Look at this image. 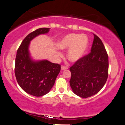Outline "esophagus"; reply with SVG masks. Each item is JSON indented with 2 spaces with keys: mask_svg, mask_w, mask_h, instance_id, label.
<instances>
[{
  "mask_svg": "<svg viewBox=\"0 0 125 125\" xmlns=\"http://www.w3.org/2000/svg\"><path fill=\"white\" fill-rule=\"evenodd\" d=\"M68 68V67L67 66H62L61 67V70H67Z\"/></svg>",
  "mask_w": 125,
  "mask_h": 125,
  "instance_id": "1",
  "label": "esophagus"
}]
</instances>
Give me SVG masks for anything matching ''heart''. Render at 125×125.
<instances>
[{"instance_id":"obj_1","label":"heart","mask_w":125,"mask_h":125,"mask_svg":"<svg viewBox=\"0 0 125 125\" xmlns=\"http://www.w3.org/2000/svg\"><path fill=\"white\" fill-rule=\"evenodd\" d=\"M88 44V39L86 35L71 33L61 39L58 47L62 50L70 49L67 53L68 59L72 62H75L83 55Z\"/></svg>"}]
</instances>
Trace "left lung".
Instances as JSON below:
<instances>
[{
    "instance_id": "left-lung-1",
    "label": "left lung",
    "mask_w": 125,
    "mask_h": 125,
    "mask_svg": "<svg viewBox=\"0 0 125 125\" xmlns=\"http://www.w3.org/2000/svg\"><path fill=\"white\" fill-rule=\"evenodd\" d=\"M94 35L91 52L70 68V84L77 96L87 98L96 94L105 85L108 76V55L101 39Z\"/></svg>"
}]
</instances>
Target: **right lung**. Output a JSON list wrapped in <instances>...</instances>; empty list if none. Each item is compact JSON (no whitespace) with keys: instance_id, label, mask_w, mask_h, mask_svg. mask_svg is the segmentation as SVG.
Wrapping results in <instances>:
<instances>
[{"instance_id":"add662e5","label":"right lung","mask_w":125,"mask_h":125,"mask_svg":"<svg viewBox=\"0 0 125 125\" xmlns=\"http://www.w3.org/2000/svg\"><path fill=\"white\" fill-rule=\"evenodd\" d=\"M50 28H39L29 33L17 49L15 73L20 87L28 94L40 97L47 94L55 83L61 65L47 60L35 62L30 57L28 47L31 40L49 32Z\"/></svg>"}]
</instances>
